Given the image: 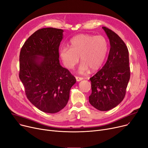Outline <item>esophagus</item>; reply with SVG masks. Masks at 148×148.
I'll return each mask as SVG.
<instances>
[{
	"label": "esophagus",
	"instance_id": "34e87169",
	"mask_svg": "<svg viewBox=\"0 0 148 148\" xmlns=\"http://www.w3.org/2000/svg\"><path fill=\"white\" fill-rule=\"evenodd\" d=\"M76 81H82L83 79L82 78H81V77H79V76H76Z\"/></svg>",
	"mask_w": 148,
	"mask_h": 148
}]
</instances>
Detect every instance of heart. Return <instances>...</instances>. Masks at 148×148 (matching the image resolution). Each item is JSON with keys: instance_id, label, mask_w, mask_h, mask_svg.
<instances>
[{"instance_id": "b5f03b06", "label": "heart", "mask_w": 148, "mask_h": 148, "mask_svg": "<svg viewBox=\"0 0 148 148\" xmlns=\"http://www.w3.org/2000/svg\"><path fill=\"white\" fill-rule=\"evenodd\" d=\"M70 49L62 47L60 50V57L64 67L72 69L78 64L79 57L82 62L78 71L87 72L99 69L107 55L108 45L104 37L81 34L73 37L69 42Z\"/></svg>"}]
</instances>
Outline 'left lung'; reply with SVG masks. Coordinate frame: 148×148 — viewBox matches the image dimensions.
Here are the masks:
<instances>
[{"label":"left lung","mask_w":148,"mask_h":148,"mask_svg":"<svg viewBox=\"0 0 148 148\" xmlns=\"http://www.w3.org/2000/svg\"><path fill=\"white\" fill-rule=\"evenodd\" d=\"M109 39L110 49L103 67L90 78V104L100 111L116 107L123 99L130 78L129 52L123 41L117 34L102 27Z\"/></svg>","instance_id":"8db88e82"}]
</instances>
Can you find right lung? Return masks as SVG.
<instances>
[{"label": "right lung", "instance_id": "1", "mask_svg": "<svg viewBox=\"0 0 148 148\" xmlns=\"http://www.w3.org/2000/svg\"><path fill=\"white\" fill-rule=\"evenodd\" d=\"M63 32L53 27L38 29L25 42L20 53L19 78L27 98L47 113H56L66 107L70 88L76 82L60 64Z\"/></svg>", "mask_w": 148, "mask_h": 148}]
</instances>
